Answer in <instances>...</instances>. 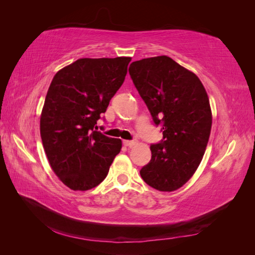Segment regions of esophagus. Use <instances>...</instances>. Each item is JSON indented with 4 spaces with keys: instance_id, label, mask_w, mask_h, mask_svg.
Here are the masks:
<instances>
[{
    "instance_id": "esophagus-1",
    "label": "esophagus",
    "mask_w": 255,
    "mask_h": 255,
    "mask_svg": "<svg viewBox=\"0 0 255 255\" xmlns=\"http://www.w3.org/2000/svg\"><path fill=\"white\" fill-rule=\"evenodd\" d=\"M123 144L127 146H133L135 144V140H123Z\"/></svg>"
}]
</instances>
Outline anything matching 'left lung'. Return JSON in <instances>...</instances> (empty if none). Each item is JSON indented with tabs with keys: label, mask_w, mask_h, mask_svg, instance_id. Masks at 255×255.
Listing matches in <instances>:
<instances>
[{
	"label": "left lung",
	"mask_w": 255,
	"mask_h": 255,
	"mask_svg": "<svg viewBox=\"0 0 255 255\" xmlns=\"http://www.w3.org/2000/svg\"><path fill=\"white\" fill-rule=\"evenodd\" d=\"M128 72L163 139L151 144L142 180L160 191L182 187L197 170L212 128V112L198 76L168 57L133 61Z\"/></svg>",
	"instance_id": "left-lung-1"
}]
</instances>
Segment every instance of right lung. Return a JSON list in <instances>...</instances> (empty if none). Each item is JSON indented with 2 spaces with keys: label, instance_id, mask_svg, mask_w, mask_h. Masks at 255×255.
Instances as JSON below:
<instances>
[{
  "label": "right lung",
  "instance_id": "add662e5",
  "mask_svg": "<svg viewBox=\"0 0 255 255\" xmlns=\"http://www.w3.org/2000/svg\"><path fill=\"white\" fill-rule=\"evenodd\" d=\"M130 57L81 58L51 82L40 118L53 171L69 188L88 190L109 173L122 142L97 130V121L121 87Z\"/></svg>",
  "mask_w": 255,
  "mask_h": 255
}]
</instances>
